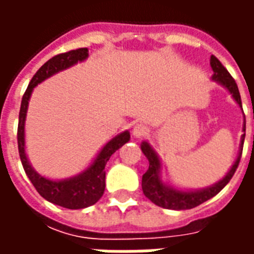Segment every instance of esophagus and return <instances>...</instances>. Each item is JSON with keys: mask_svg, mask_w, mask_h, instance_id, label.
<instances>
[{"mask_svg": "<svg viewBox=\"0 0 254 254\" xmlns=\"http://www.w3.org/2000/svg\"><path fill=\"white\" fill-rule=\"evenodd\" d=\"M132 133L136 138H141L148 134V127H145L144 124H136V125L133 127Z\"/></svg>", "mask_w": 254, "mask_h": 254, "instance_id": "esophagus-1", "label": "esophagus"}]
</instances>
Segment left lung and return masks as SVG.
<instances>
[{
    "instance_id": "8db88e82",
    "label": "left lung",
    "mask_w": 254,
    "mask_h": 254,
    "mask_svg": "<svg viewBox=\"0 0 254 254\" xmlns=\"http://www.w3.org/2000/svg\"><path fill=\"white\" fill-rule=\"evenodd\" d=\"M209 65H211L213 70L211 80L219 84V85H222L231 95V98L234 99L235 103L242 109L240 91H238L235 80L230 76L227 69L220 64V61L215 56H211ZM244 118H245V116H244ZM242 130L245 132V120H244ZM244 140H245V133L241 136L238 155H237L233 166L230 167V170L226 173V176L222 180H219L218 182H215V184L207 188H201V189H184V188L173 187L169 182L165 181L163 177H162V167L163 166H162L160 156L152 148V145L148 141H143L140 147H141L143 154L145 155V158L149 162L148 170L145 171V174L143 176V180H141V188H143L144 194H145V197H148L154 204H156L158 207L166 208V209L181 211V209H190V208L200 205L204 201L212 198L213 196H216L219 191L229 184L230 180L233 178L235 170L238 167V163H240L241 155H242Z\"/></svg>"
}]
</instances>
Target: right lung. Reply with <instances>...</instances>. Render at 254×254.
Segmentation results:
<instances>
[{"label":"right lung","mask_w":254,"mask_h":254,"mask_svg":"<svg viewBox=\"0 0 254 254\" xmlns=\"http://www.w3.org/2000/svg\"><path fill=\"white\" fill-rule=\"evenodd\" d=\"M87 58H88V49L85 47L58 54L56 57L50 58L45 65L39 67V70L34 74V77L28 84L21 99L19 113L17 144H19L20 159L24 167L25 174L43 198L67 209H83L91 207L103 196L106 163L117 149L121 148L124 144H127L130 140L129 130L118 133L99 149V152L96 154L92 162L83 171H80L76 176L67 177L63 180H52L41 176L31 165L28 155L25 152V120H27L31 95L38 84L43 83L45 80L57 73L74 66L77 63H84Z\"/></svg>","instance_id":"obj_1"}]
</instances>
